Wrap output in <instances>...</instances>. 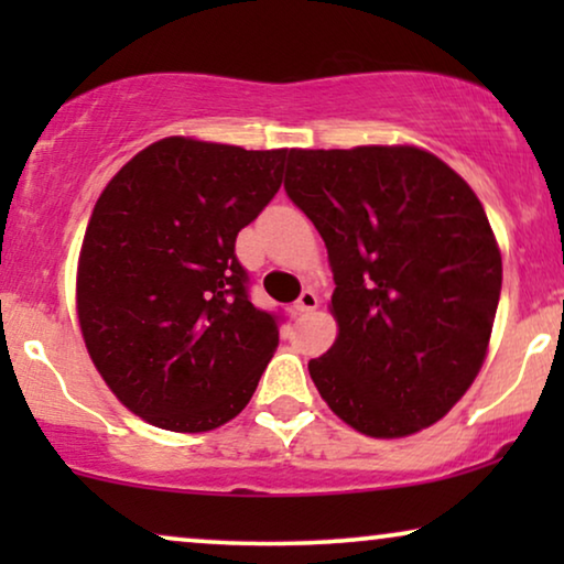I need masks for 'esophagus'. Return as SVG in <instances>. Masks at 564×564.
I'll list each match as a JSON object with an SVG mask.
<instances>
[{"label": "esophagus", "mask_w": 564, "mask_h": 564, "mask_svg": "<svg viewBox=\"0 0 564 564\" xmlns=\"http://www.w3.org/2000/svg\"><path fill=\"white\" fill-rule=\"evenodd\" d=\"M295 307H297L300 313H311V311H315V307H318V295H315L313 290H303V292H300Z\"/></svg>", "instance_id": "esophagus-1"}]
</instances>
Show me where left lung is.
I'll list each match as a JSON object with an SVG mask.
<instances>
[{"mask_svg":"<svg viewBox=\"0 0 564 564\" xmlns=\"http://www.w3.org/2000/svg\"><path fill=\"white\" fill-rule=\"evenodd\" d=\"M284 189L336 282L338 336L307 365L321 398L375 438L444 419L480 372L503 282L480 199L415 145L292 149Z\"/></svg>","mask_w":564,"mask_h":564,"instance_id":"obj_1","label":"left lung"}]
</instances>
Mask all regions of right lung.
<instances>
[{"mask_svg": "<svg viewBox=\"0 0 564 564\" xmlns=\"http://www.w3.org/2000/svg\"><path fill=\"white\" fill-rule=\"evenodd\" d=\"M288 153L164 138L91 210L82 336L107 388L153 426L199 434L236 419L280 344V315L249 300L236 236L276 195Z\"/></svg>", "mask_w": 564, "mask_h": 564, "instance_id": "1", "label": "right lung"}]
</instances>
